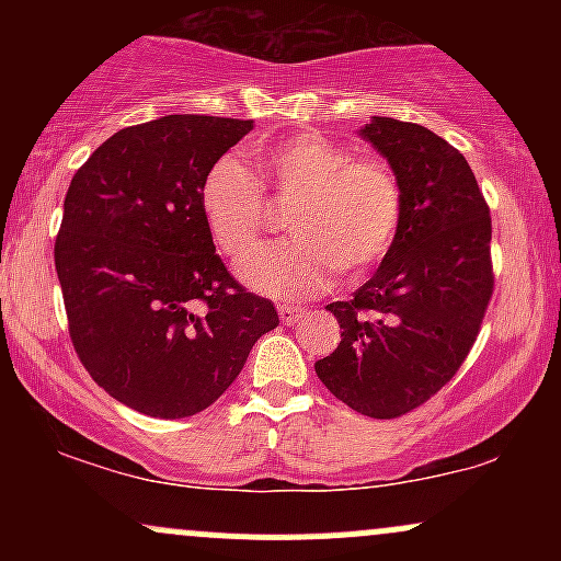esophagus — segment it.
I'll list each match as a JSON object with an SVG mask.
<instances>
[{"label":"esophagus","mask_w":561,"mask_h":561,"mask_svg":"<svg viewBox=\"0 0 561 561\" xmlns=\"http://www.w3.org/2000/svg\"><path fill=\"white\" fill-rule=\"evenodd\" d=\"M276 311H279L282 324H287V327L298 324V321H300L302 317H306V308L289 306V302H279V306H276Z\"/></svg>","instance_id":"obj_1"}]
</instances>
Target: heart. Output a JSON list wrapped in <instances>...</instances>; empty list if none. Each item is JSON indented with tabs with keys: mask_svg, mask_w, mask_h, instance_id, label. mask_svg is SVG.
Returning <instances> with one entry per match:
<instances>
[{
	"mask_svg": "<svg viewBox=\"0 0 561 561\" xmlns=\"http://www.w3.org/2000/svg\"><path fill=\"white\" fill-rule=\"evenodd\" d=\"M259 163L279 205H289V240L253 250L268 224L259 179L231 158L216 160L199 186V210L224 255L242 261L240 276L268 295H308L334 268L358 276L390 253L403 218V190L379 158H353L340 141L298 134L259 147Z\"/></svg>",
	"mask_w": 561,
	"mask_h": 561,
	"instance_id": "obj_1",
	"label": "heart"
}]
</instances>
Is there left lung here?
<instances>
[{
	"instance_id": "1",
	"label": "left lung",
	"mask_w": 561,
	"mask_h": 561,
	"mask_svg": "<svg viewBox=\"0 0 561 561\" xmlns=\"http://www.w3.org/2000/svg\"><path fill=\"white\" fill-rule=\"evenodd\" d=\"M362 137L396 171L403 218L375 276L327 306L343 332L317 375L358 414L398 420L448 385L478 340L495 282L491 208L465 156L430 128L375 115Z\"/></svg>"
}]
</instances>
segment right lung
<instances>
[{"label":"right lung","instance_id":"obj_1","mask_svg":"<svg viewBox=\"0 0 561 561\" xmlns=\"http://www.w3.org/2000/svg\"><path fill=\"white\" fill-rule=\"evenodd\" d=\"M253 121L163 115L121 128L76 171L55 240L70 343L115 401L158 420L208 409L279 324L218 259L205 173Z\"/></svg>","mask_w":561,"mask_h":561}]
</instances>
